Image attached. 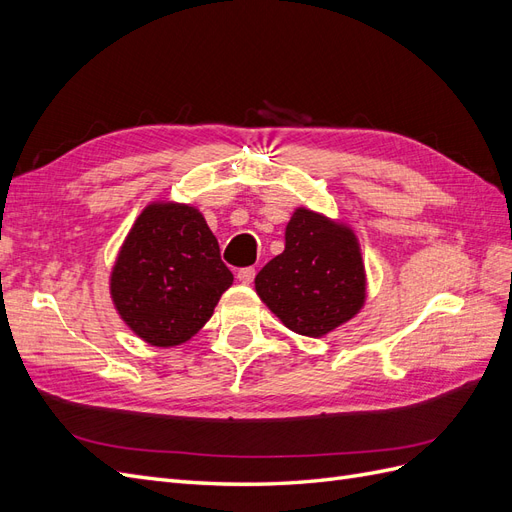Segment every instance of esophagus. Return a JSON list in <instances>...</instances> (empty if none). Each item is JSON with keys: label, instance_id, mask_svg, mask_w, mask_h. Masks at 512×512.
I'll list each match as a JSON object with an SVG mask.
<instances>
[{"label": "esophagus", "instance_id": "1", "mask_svg": "<svg viewBox=\"0 0 512 512\" xmlns=\"http://www.w3.org/2000/svg\"><path fill=\"white\" fill-rule=\"evenodd\" d=\"M254 277H256V269H254V267H243V269H239V273H237V280H239L241 284H252Z\"/></svg>", "mask_w": 512, "mask_h": 512}]
</instances>
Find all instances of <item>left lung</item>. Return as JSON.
<instances>
[{
	"label": "left lung",
	"mask_w": 512,
	"mask_h": 512,
	"mask_svg": "<svg viewBox=\"0 0 512 512\" xmlns=\"http://www.w3.org/2000/svg\"><path fill=\"white\" fill-rule=\"evenodd\" d=\"M256 292L286 327L322 337L365 303V267L354 232L299 207L286 226V247L256 275Z\"/></svg>",
	"instance_id": "1"
}]
</instances>
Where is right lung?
Instances as JSON below:
<instances>
[{
	"label": "right lung",
	"instance_id": "obj_1",
	"mask_svg": "<svg viewBox=\"0 0 512 512\" xmlns=\"http://www.w3.org/2000/svg\"><path fill=\"white\" fill-rule=\"evenodd\" d=\"M232 273L203 213L153 203L138 215L111 273L121 320L151 346L188 342L205 327Z\"/></svg>",
	"mask_w": 512,
	"mask_h": 512
}]
</instances>
